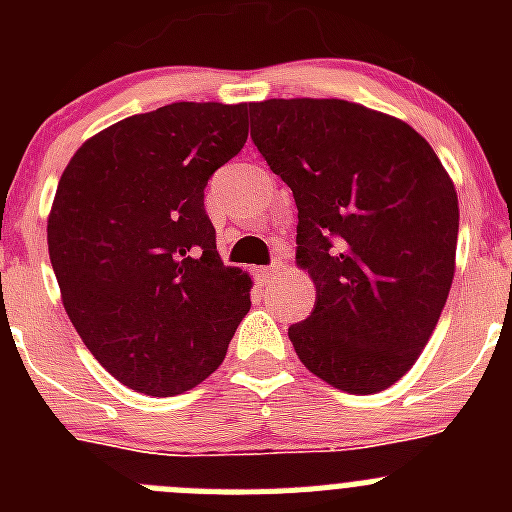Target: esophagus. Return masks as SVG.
<instances>
[{
  "instance_id": "1",
  "label": "esophagus",
  "mask_w": 512,
  "mask_h": 512,
  "mask_svg": "<svg viewBox=\"0 0 512 512\" xmlns=\"http://www.w3.org/2000/svg\"><path fill=\"white\" fill-rule=\"evenodd\" d=\"M279 269H282V264H271V266H264V269H259V279L261 282H269V279H274L279 274Z\"/></svg>"
}]
</instances>
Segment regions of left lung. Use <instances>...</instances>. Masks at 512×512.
Wrapping results in <instances>:
<instances>
[{
	"mask_svg": "<svg viewBox=\"0 0 512 512\" xmlns=\"http://www.w3.org/2000/svg\"><path fill=\"white\" fill-rule=\"evenodd\" d=\"M251 138L297 205L315 310L289 341L315 377L374 395L418 361L456 269L459 200L408 122L346 99L251 102Z\"/></svg>",
	"mask_w": 512,
	"mask_h": 512,
	"instance_id": "left-lung-1",
	"label": "left lung"
}]
</instances>
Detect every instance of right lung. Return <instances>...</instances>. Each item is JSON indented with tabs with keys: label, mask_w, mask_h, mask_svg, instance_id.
I'll return each instance as SVG.
<instances>
[{
	"label": "right lung",
	"mask_w": 512,
	"mask_h": 512,
	"mask_svg": "<svg viewBox=\"0 0 512 512\" xmlns=\"http://www.w3.org/2000/svg\"><path fill=\"white\" fill-rule=\"evenodd\" d=\"M248 104L174 102L81 143L48 215V253L69 320L125 387L171 397L205 382L251 307L225 266L207 179L241 151Z\"/></svg>",
	"instance_id": "obj_1"
}]
</instances>
